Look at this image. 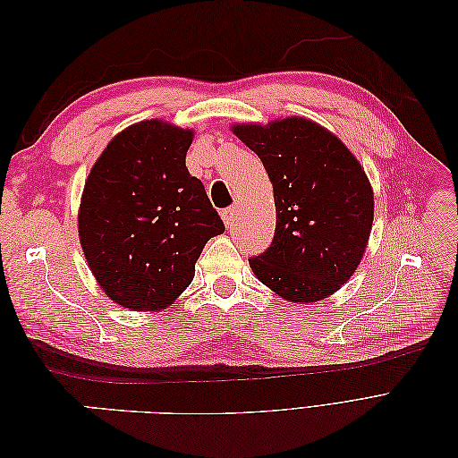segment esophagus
Here are the masks:
<instances>
[{"mask_svg":"<svg viewBox=\"0 0 458 458\" xmlns=\"http://www.w3.org/2000/svg\"><path fill=\"white\" fill-rule=\"evenodd\" d=\"M234 212H237V208H234V206H231V208H225V210L221 212V219H224V224H225V227H227V229L233 225V217H234Z\"/></svg>","mask_w":458,"mask_h":458,"instance_id":"34e87169","label":"esophagus"}]
</instances>
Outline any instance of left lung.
Returning a JSON list of instances; mask_svg holds the SVG:
<instances>
[{"instance_id": "8db88e82", "label": "left lung", "mask_w": 458, "mask_h": 458, "mask_svg": "<svg viewBox=\"0 0 458 458\" xmlns=\"http://www.w3.org/2000/svg\"><path fill=\"white\" fill-rule=\"evenodd\" d=\"M259 157L275 197L276 225L250 267L290 301L323 300L350 279L365 254L374 197L361 164L336 135L308 118L237 123Z\"/></svg>"}]
</instances>
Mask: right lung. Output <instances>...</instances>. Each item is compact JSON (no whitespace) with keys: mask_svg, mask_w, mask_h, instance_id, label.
<instances>
[{"mask_svg":"<svg viewBox=\"0 0 458 458\" xmlns=\"http://www.w3.org/2000/svg\"><path fill=\"white\" fill-rule=\"evenodd\" d=\"M192 135L162 120L133 123L91 168L80 244L97 283L122 308L168 306L191 284L204 244L225 231L185 165Z\"/></svg>","mask_w":458,"mask_h":458,"instance_id":"right-lung-1","label":"right lung"}]
</instances>
